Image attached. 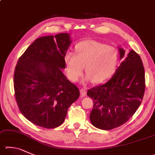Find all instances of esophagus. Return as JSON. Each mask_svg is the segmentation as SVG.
Masks as SVG:
<instances>
[{
  "mask_svg": "<svg viewBox=\"0 0 155 155\" xmlns=\"http://www.w3.org/2000/svg\"><path fill=\"white\" fill-rule=\"evenodd\" d=\"M80 93H81V95H82V96H85V95L86 94H87V90H86V89H85V88L81 89H80Z\"/></svg>",
  "mask_w": 155,
  "mask_h": 155,
  "instance_id": "esophagus-1",
  "label": "esophagus"
}]
</instances>
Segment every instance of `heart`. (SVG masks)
I'll return each mask as SVG.
<instances>
[{
    "label": "heart",
    "mask_w": 155,
    "mask_h": 155,
    "mask_svg": "<svg viewBox=\"0 0 155 155\" xmlns=\"http://www.w3.org/2000/svg\"><path fill=\"white\" fill-rule=\"evenodd\" d=\"M75 54L64 56L66 72L72 81H77L82 75L85 65L88 72L86 78L95 83H102L110 78L116 71L119 52L114 47L96 41L80 42L74 47Z\"/></svg>",
    "instance_id": "b5f03b06"
}]
</instances>
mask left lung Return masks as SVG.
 <instances>
[{
  "instance_id": "obj_1",
  "label": "left lung",
  "mask_w": 155,
  "mask_h": 155,
  "mask_svg": "<svg viewBox=\"0 0 155 155\" xmlns=\"http://www.w3.org/2000/svg\"><path fill=\"white\" fill-rule=\"evenodd\" d=\"M120 58L125 51L119 48ZM145 72L140 55L133 50L106 83L87 91L94 100L90 113L92 125L103 130H111L125 123L133 116L144 97Z\"/></svg>"
}]
</instances>
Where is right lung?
<instances>
[{
    "label": "right lung",
    "instance_id": "obj_1",
    "mask_svg": "<svg viewBox=\"0 0 155 155\" xmlns=\"http://www.w3.org/2000/svg\"><path fill=\"white\" fill-rule=\"evenodd\" d=\"M71 43L69 34L40 37L19 58L13 76L16 102L31 123L53 129L61 125L79 89L61 72Z\"/></svg>",
    "mask_w": 155,
    "mask_h": 155
}]
</instances>
